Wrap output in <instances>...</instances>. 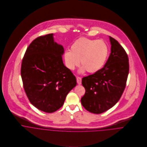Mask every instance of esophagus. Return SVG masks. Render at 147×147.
Masks as SVG:
<instances>
[{"label": "esophagus", "instance_id": "esophagus-1", "mask_svg": "<svg viewBox=\"0 0 147 147\" xmlns=\"http://www.w3.org/2000/svg\"><path fill=\"white\" fill-rule=\"evenodd\" d=\"M76 80H77V83L79 85H80L82 84V78L80 77H78L76 78Z\"/></svg>", "mask_w": 147, "mask_h": 147}]
</instances>
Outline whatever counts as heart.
Listing matches in <instances>:
<instances>
[{
  "instance_id": "heart-1",
  "label": "heart",
  "mask_w": 147,
  "mask_h": 147,
  "mask_svg": "<svg viewBox=\"0 0 147 147\" xmlns=\"http://www.w3.org/2000/svg\"><path fill=\"white\" fill-rule=\"evenodd\" d=\"M109 54V47L102 40L82 37L73 43L71 51L64 53L66 67L74 70L80 64L83 65L80 69L84 72L94 73L99 71L105 64Z\"/></svg>"
}]
</instances>
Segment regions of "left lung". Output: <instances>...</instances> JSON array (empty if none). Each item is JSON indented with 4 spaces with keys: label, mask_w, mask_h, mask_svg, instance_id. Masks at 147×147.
I'll list each match as a JSON object with an SVG mask.
<instances>
[{
    "label": "left lung",
    "mask_w": 147,
    "mask_h": 147,
    "mask_svg": "<svg viewBox=\"0 0 147 147\" xmlns=\"http://www.w3.org/2000/svg\"><path fill=\"white\" fill-rule=\"evenodd\" d=\"M109 38L111 53L104 67L82 79L85 93L82 104L94 114L102 113L118 102L125 89L129 72L126 51L114 38Z\"/></svg>",
    "instance_id": "obj_1"
}]
</instances>
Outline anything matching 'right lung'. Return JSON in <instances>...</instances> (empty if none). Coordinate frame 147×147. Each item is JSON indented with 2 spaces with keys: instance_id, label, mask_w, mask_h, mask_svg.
I'll return each mask as SVG.
<instances>
[{
  "instance_id": "obj_1",
  "label": "right lung",
  "mask_w": 147,
  "mask_h": 147,
  "mask_svg": "<svg viewBox=\"0 0 147 147\" xmlns=\"http://www.w3.org/2000/svg\"><path fill=\"white\" fill-rule=\"evenodd\" d=\"M64 48L53 34L41 36L29 45L22 58L21 76L30 102L42 111L55 112L63 106L76 79L63 64Z\"/></svg>"
}]
</instances>
